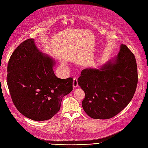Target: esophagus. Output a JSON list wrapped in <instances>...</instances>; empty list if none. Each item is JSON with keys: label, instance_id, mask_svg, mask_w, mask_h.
<instances>
[{"label": "esophagus", "instance_id": "obj_1", "mask_svg": "<svg viewBox=\"0 0 148 148\" xmlns=\"http://www.w3.org/2000/svg\"><path fill=\"white\" fill-rule=\"evenodd\" d=\"M78 81H77V78L74 77V78H73V87H74V88H77V87H78Z\"/></svg>", "mask_w": 148, "mask_h": 148}]
</instances>
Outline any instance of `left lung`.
Returning <instances> with one entry per match:
<instances>
[{"instance_id": "left-lung-1", "label": "left lung", "mask_w": 148, "mask_h": 148, "mask_svg": "<svg viewBox=\"0 0 148 148\" xmlns=\"http://www.w3.org/2000/svg\"><path fill=\"white\" fill-rule=\"evenodd\" d=\"M78 83L85 92L82 106L87 114L97 119L111 118L134 95L138 83L135 57L122 44L118 54L98 69L83 70Z\"/></svg>"}]
</instances>
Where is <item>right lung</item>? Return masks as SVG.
Here are the masks:
<instances>
[{
    "label": "right lung",
    "instance_id": "add662e5",
    "mask_svg": "<svg viewBox=\"0 0 148 148\" xmlns=\"http://www.w3.org/2000/svg\"><path fill=\"white\" fill-rule=\"evenodd\" d=\"M55 64L33 38L23 41L12 53L7 83L15 107L26 117L36 121L51 119L59 111L62 98L72 91L73 78H57Z\"/></svg>",
    "mask_w": 148,
    "mask_h": 148
}]
</instances>
